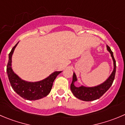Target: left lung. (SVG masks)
Wrapping results in <instances>:
<instances>
[{
  "label": "left lung",
  "instance_id": "left-lung-1",
  "mask_svg": "<svg viewBox=\"0 0 125 125\" xmlns=\"http://www.w3.org/2000/svg\"><path fill=\"white\" fill-rule=\"evenodd\" d=\"M106 47L107 51L110 53L114 62V69L112 72L108 77L107 79L103 83L92 87H87L83 85H81L78 87L76 86L75 85V82L77 81V78L75 73L73 72L72 82L71 85V90L73 94L78 99L84 101H91L98 99L110 88L112 85L115 78V72H116V62L114 59L113 52H112L110 48L108 45H107Z\"/></svg>",
  "mask_w": 125,
  "mask_h": 125
}]
</instances>
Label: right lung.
<instances>
[{"instance_id": "right-lung-1", "label": "right lung", "mask_w": 125, "mask_h": 125, "mask_svg": "<svg viewBox=\"0 0 125 125\" xmlns=\"http://www.w3.org/2000/svg\"><path fill=\"white\" fill-rule=\"evenodd\" d=\"M19 42L11 49L8 54V62L7 66V73L10 85L14 91L23 99L29 101L38 100L47 96L50 93L53 83L58 75L62 71H55L48 77L40 81L28 82L21 79L13 71L11 67V58L15 48Z\"/></svg>"}]
</instances>
